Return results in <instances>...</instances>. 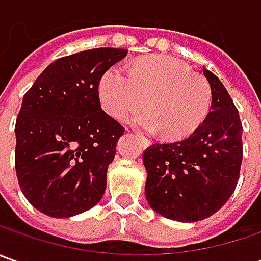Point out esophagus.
<instances>
[{"label":"esophagus","instance_id":"obj_1","mask_svg":"<svg viewBox=\"0 0 261 261\" xmlns=\"http://www.w3.org/2000/svg\"><path fill=\"white\" fill-rule=\"evenodd\" d=\"M139 138L142 139V142H144V145H145V146L151 145V141H149L148 138H145V136H144V135H139Z\"/></svg>","mask_w":261,"mask_h":261}]
</instances>
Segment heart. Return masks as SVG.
I'll list each match as a JSON object with an SVG mask.
<instances>
[{"label": "heart", "instance_id": "heart-1", "mask_svg": "<svg viewBox=\"0 0 261 261\" xmlns=\"http://www.w3.org/2000/svg\"><path fill=\"white\" fill-rule=\"evenodd\" d=\"M103 109L115 119H126L145 106L135 117L138 125L149 130L163 129L170 138L192 132L207 113L211 90L205 80L170 56L139 59L126 71L113 65L100 80Z\"/></svg>", "mask_w": 261, "mask_h": 261}]
</instances>
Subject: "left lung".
Instances as JSON below:
<instances>
[{"mask_svg": "<svg viewBox=\"0 0 261 261\" xmlns=\"http://www.w3.org/2000/svg\"><path fill=\"white\" fill-rule=\"evenodd\" d=\"M212 93L206 119L193 134L144 152L145 195L160 215L196 222L214 215L236 190L243 161V125L219 78L202 69Z\"/></svg>", "mask_w": 261, "mask_h": 261, "instance_id": "obj_1", "label": "left lung"}]
</instances>
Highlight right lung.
<instances>
[{
  "label": "right lung",
  "mask_w": 261,
  "mask_h": 261,
  "mask_svg": "<svg viewBox=\"0 0 261 261\" xmlns=\"http://www.w3.org/2000/svg\"><path fill=\"white\" fill-rule=\"evenodd\" d=\"M126 49L98 47L56 59L23 97L15 122V173L25 199L54 218L100 202L125 127L100 105L98 84Z\"/></svg>",
  "instance_id": "add662e5"
}]
</instances>
